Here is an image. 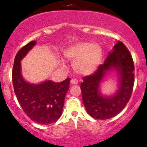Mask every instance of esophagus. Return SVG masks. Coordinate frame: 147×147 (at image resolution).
Returning <instances> with one entry per match:
<instances>
[{"label":"esophagus","mask_w":147,"mask_h":147,"mask_svg":"<svg viewBox=\"0 0 147 147\" xmlns=\"http://www.w3.org/2000/svg\"><path fill=\"white\" fill-rule=\"evenodd\" d=\"M70 82L72 84H78V80L77 79H72Z\"/></svg>","instance_id":"obj_1"}]
</instances>
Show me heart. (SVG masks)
I'll return each instance as SVG.
<instances>
[{"mask_svg": "<svg viewBox=\"0 0 147 147\" xmlns=\"http://www.w3.org/2000/svg\"><path fill=\"white\" fill-rule=\"evenodd\" d=\"M66 57L75 60L73 68L82 75L91 73L97 68L102 56V48L97 43L80 42L68 48Z\"/></svg>", "mask_w": 147, "mask_h": 147, "instance_id": "obj_1", "label": "heart"}]
</instances>
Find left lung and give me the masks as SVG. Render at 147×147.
Instances as JSON below:
<instances>
[{
	"instance_id": "8db88e82",
	"label": "left lung",
	"mask_w": 147,
	"mask_h": 147,
	"mask_svg": "<svg viewBox=\"0 0 147 147\" xmlns=\"http://www.w3.org/2000/svg\"><path fill=\"white\" fill-rule=\"evenodd\" d=\"M114 68L120 77L118 91L113 96L105 97L99 91L103 77L107 71ZM135 67L130 51L121 42H117L113 50L98 66L93 74L83 77L81 91L83 103L87 112L96 119L105 120L119 114L131 97L134 86Z\"/></svg>"
}]
</instances>
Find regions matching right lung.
Wrapping results in <instances>:
<instances>
[{
  "instance_id": "1",
  "label": "right lung",
  "mask_w": 147,
  "mask_h": 147,
  "mask_svg": "<svg viewBox=\"0 0 147 147\" xmlns=\"http://www.w3.org/2000/svg\"><path fill=\"white\" fill-rule=\"evenodd\" d=\"M35 44L34 40L30 42L17 52L12 69V83L14 93L26 114L35 123L47 125L56 121L62 114L70 78L60 83L47 80L33 84L26 82L21 73V60Z\"/></svg>"
}]
</instances>
